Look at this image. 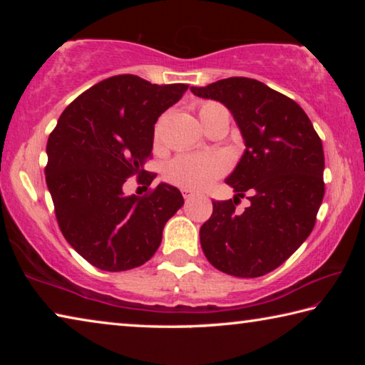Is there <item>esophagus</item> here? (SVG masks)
Returning a JSON list of instances; mask_svg holds the SVG:
<instances>
[{
  "instance_id": "esophagus-1",
  "label": "esophagus",
  "mask_w": 365,
  "mask_h": 365,
  "mask_svg": "<svg viewBox=\"0 0 365 365\" xmlns=\"http://www.w3.org/2000/svg\"><path fill=\"white\" fill-rule=\"evenodd\" d=\"M182 195H183L185 200H190V197H193L196 193H195V191H191V190H182Z\"/></svg>"
}]
</instances>
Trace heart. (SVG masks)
<instances>
[{
	"label": "heart",
	"mask_w": 365,
	"mask_h": 365,
	"mask_svg": "<svg viewBox=\"0 0 365 365\" xmlns=\"http://www.w3.org/2000/svg\"><path fill=\"white\" fill-rule=\"evenodd\" d=\"M197 115L205 128L217 117H230L228 110L215 101H202L197 106ZM227 170L228 163L220 154H183L165 168V178L178 188L197 191L211 187Z\"/></svg>",
	"instance_id": "1"
}]
</instances>
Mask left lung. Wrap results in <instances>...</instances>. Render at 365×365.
Returning a JSON list of instances; mask_svg holds the SVG:
<instances>
[{"instance_id":"1","label":"left lung","mask_w":365,"mask_h":365,"mask_svg":"<svg viewBox=\"0 0 365 365\" xmlns=\"http://www.w3.org/2000/svg\"><path fill=\"white\" fill-rule=\"evenodd\" d=\"M191 91L224 103L246 145L225 180L237 196L212 201V215L200 230L201 248L220 272L262 277L285 262L316 225L325 193L322 140L298 103L259 80L230 77ZM245 195L252 205L235 213Z\"/></svg>"}]
</instances>
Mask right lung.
Segmentation results:
<instances>
[{
  "instance_id": "right-lung-1",
  "label": "right lung",
  "mask_w": 365,
  "mask_h": 365,
  "mask_svg": "<svg viewBox=\"0 0 365 365\" xmlns=\"http://www.w3.org/2000/svg\"><path fill=\"white\" fill-rule=\"evenodd\" d=\"M188 85H156L132 73L101 80L77 96L49 133L45 168L61 232L91 265L122 272L158 251L165 222L183 206L178 188L159 183L125 196L127 178L148 188L154 123Z\"/></svg>"
}]
</instances>
